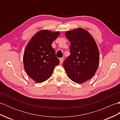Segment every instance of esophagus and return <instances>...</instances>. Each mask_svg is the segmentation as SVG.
<instances>
[{"mask_svg": "<svg viewBox=\"0 0 120 120\" xmlns=\"http://www.w3.org/2000/svg\"><path fill=\"white\" fill-rule=\"evenodd\" d=\"M63 59H63V58H60V59H59L60 64H62V63H63Z\"/></svg>", "mask_w": 120, "mask_h": 120, "instance_id": "esophagus-1", "label": "esophagus"}]
</instances>
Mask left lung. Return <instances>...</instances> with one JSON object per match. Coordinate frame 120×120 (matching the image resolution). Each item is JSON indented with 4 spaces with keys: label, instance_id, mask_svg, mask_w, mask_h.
<instances>
[{
    "label": "left lung",
    "instance_id": "obj_1",
    "mask_svg": "<svg viewBox=\"0 0 120 120\" xmlns=\"http://www.w3.org/2000/svg\"><path fill=\"white\" fill-rule=\"evenodd\" d=\"M65 35L71 43V54L64 60L63 67L70 79L82 83L92 77L98 70V46L90 33L82 28L68 31Z\"/></svg>",
    "mask_w": 120,
    "mask_h": 120
}]
</instances>
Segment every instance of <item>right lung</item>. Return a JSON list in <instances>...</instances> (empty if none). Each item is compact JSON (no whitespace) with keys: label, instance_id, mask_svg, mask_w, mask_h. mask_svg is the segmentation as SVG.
<instances>
[{"label":"right lung","instance_id":"1","mask_svg":"<svg viewBox=\"0 0 120 120\" xmlns=\"http://www.w3.org/2000/svg\"><path fill=\"white\" fill-rule=\"evenodd\" d=\"M60 32L42 30L35 34L28 43L23 56L25 70L37 83L50 77L60 61L56 56L52 44Z\"/></svg>","mask_w":120,"mask_h":120}]
</instances>
